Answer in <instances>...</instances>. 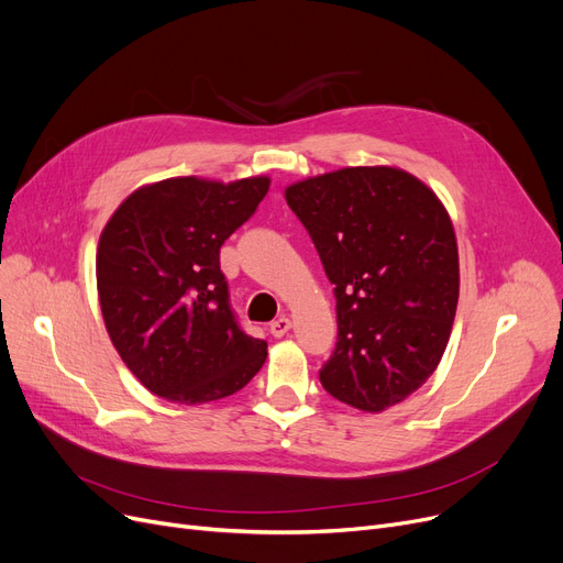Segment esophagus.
<instances>
[{
  "label": "esophagus",
  "mask_w": 563,
  "mask_h": 563,
  "mask_svg": "<svg viewBox=\"0 0 563 563\" xmlns=\"http://www.w3.org/2000/svg\"><path fill=\"white\" fill-rule=\"evenodd\" d=\"M291 329V322H289V317H278V320H274L272 322V327H268V331H272V335H276V338H283L287 331Z\"/></svg>",
  "instance_id": "obj_1"
}]
</instances>
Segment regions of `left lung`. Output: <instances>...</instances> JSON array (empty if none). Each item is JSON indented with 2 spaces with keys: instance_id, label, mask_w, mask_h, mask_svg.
<instances>
[{
  "instance_id": "8db88e82",
  "label": "left lung",
  "mask_w": 563,
  "mask_h": 563,
  "mask_svg": "<svg viewBox=\"0 0 563 563\" xmlns=\"http://www.w3.org/2000/svg\"><path fill=\"white\" fill-rule=\"evenodd\" d=\"M285 200L335 285L338 345L322 386L368 413L402 402L437 371L455 320L460 262L446 207L390 165L308 177Z\"/></svg>"
}]
</instances>
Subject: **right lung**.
Returning a JSON list of instances; mask_svg holds the SVG:
<instances>
[{
    "instance_id": "1",
    "label": "right lung",
    "mask_w": 563,
    "mask_h": 563,
    "mask_svg": "<svg viewBox=\"0 0 563 563\" xmlns=\"http://www.w3.org/2000/svg\"><path fill=\"white\" fill-rule=\"evenodd\" d=\"M272 179L173 177L117 207L96 249L108 335L140 384L177 405L221 400L266 361L228 301L221 246L253 216Z\"/></svg>"
}]
</instances>
